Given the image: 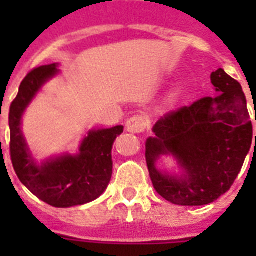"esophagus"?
Returning <instances> with one entry per match:
<instances>
[{"mask_svg": "<svg viewBox=\"0 0 256 256\" xmlns=\"http://www.w3.org/2000/svg\"><path fill=\"white\" fill-rule=\"evenodd\" d=\"M146 124H148V116H134L128 120V122H126V128L130 132H144Z\"/></svg>", "mask_w": 256, "mask_h": 256, "instance_id": "obj_1", "label": "esophagus"}]
</instances>
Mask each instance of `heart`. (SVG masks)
Returning <instances> with one entry per match:
<instances>
[{
	"mask_svg": "<svg viewBox=\"0 0 256 256\" xmlns=\"http://www.w3.org/2000/svg\"><path fill=\"white\" fill-rule=\"evenodd\" d=\"M183 94V88L182 86H175L170 92H168V98H166V106L171 108V106H174L175 104H178L179 100H180V96Z\"/></svg>",
	"mask_w": 256,
	"mask_h": 256,
	"instance_id": "obj_1",
	"label": "heart"
}]
</instances>
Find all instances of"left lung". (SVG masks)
<instances>
[{"mask_svg":"<svg viewBox=\"0 0 256 256\" xmlns=\"http://www.w3.org/2000/svg\"><path fill=\"white\" fill-rule=\"evenodd\" d=\"M211 84L214 96L160 116L152 128L156 136L146 142L152 186L162 198L179 206L208 204L230 190L252 142L240 84L223 69L212 72ZM162 154H172L186 175L175 178L156 170L155 160Z\"/></svg>","mask_w":256,"mask_h":256,"instance_id":"left-lung-1","label":"left lung"}]
</instances>
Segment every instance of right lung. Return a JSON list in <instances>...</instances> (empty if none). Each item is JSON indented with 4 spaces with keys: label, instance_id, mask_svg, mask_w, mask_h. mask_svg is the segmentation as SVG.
Here are the masks:
<instances>
[{
    "label": "right lung",
    "instance_id": "add662e5",
    "mask_svg": "<svg viewBox=\"0 0 256 256\" xmlns=\"http://www.w3.org/2000/svg\"><path fill=\"white\" fill-rule=\"evenodd\" d=\"M57 72L56 64L40 66L21 82L9 110L10 158L18 179L37 198L65 208L92 202L106 190L112 174V144L124 126L90 132L78 156H60L37 166L21 132V116L36 92Z\"/></svg>",
    "mask_w": 256,
    "mask_h": 256
}]
</instances>
